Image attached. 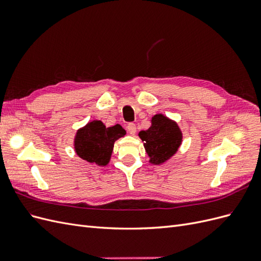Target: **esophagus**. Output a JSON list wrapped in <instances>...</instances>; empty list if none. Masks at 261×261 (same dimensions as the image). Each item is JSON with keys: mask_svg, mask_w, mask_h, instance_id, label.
Segmentation results:
<instances>
[{"mask_svg": "<svg viewBox=\"0 0 261 261\" xmlns=\"http://www.w3.org/2000/svg\"><path fill=\"white\" fill-rule=\"evenodd\" d=\"M127 130H128V133L130 134V135H135V133H136V125L134 124V123H128V125H127Z\"/></svg>", "mask_w": 261, "mask_h": 261, "instance_id": "obj_1", "label": "esophagus"}]
</instances>
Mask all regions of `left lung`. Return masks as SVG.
<instances>
[{
	"label": "left lung",
	"mask_w": 261,
	"mask_h": 261,
	"mask_svg": "<svg viewBox=\"0 0 261 261\" xmlns=\"http://www.w3.org/2000/svg\"><path fill=\"white\" fill-rule=\"evenodd\" d=\"M152 125L148 130H141L139 137L145 141L150 161L160 164L176 152L181 141V133L176 123L158 114L152 117Z\"/></svg>",
	"instance_id": "1"
}]
</instances>
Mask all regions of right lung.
Masks as SVG:
<instances>
[{
    "label": "right lung",
    "instance_id": "1",
    "mask_svg": "<svg viewBox=\"0 0 261 261\" xmlns=\"http://www.w3.org/2000/svg\"><path fill=\"white\" fill-rule=\"evenodd\" d=\"M125 134L126 132L118 124L106 127L101 121H92L77 132L76 153L90 163L106 165L111 158L114 141Z\"/></svg>",
    "mask_w": 261,
    "mask_h": 261
}]
</instances>
